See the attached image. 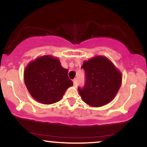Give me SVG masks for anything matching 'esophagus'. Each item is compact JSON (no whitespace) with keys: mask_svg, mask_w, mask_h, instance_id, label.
<instances>
[{"mask_svg":"<svg viewBox=\"0 0 147 147\" xmlns=\"http://www.w3.org/2000/svg\"><path fill=\"white\" fill-rule=\"evenodd\" d=\"M77 83H78V82H77V79H75L73 80V84L75 86H77Z\"/></svg>","mask_w":147,"mask_h":147,"instance_id":"1","label":"esophagus"}]
</instances>
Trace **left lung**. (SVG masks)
Listing matches in <instances>:
<instances>
[{
  "mask_svg": "<svg viewBox=\"0 0 147 147\" xmlns=\"http://www.w3.org/2000/svg\"><path fill=\"white\" fill-rule=\"evenodd\" d=\"M86 84L78 88L82 100L92 107H101L110 103L119 90L122 72L105 56H95L84 61Z\"/></svg>",
  "mask_w": 147,
  "mask_h": 147,
  "instance_id": "1",
  "label": "left lung"
}]
</instances>
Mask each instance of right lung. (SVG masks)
I'll use <instances>...</instances> for the list:
<instances>
[{
	"label": "right lung",
	"mask_w": 147,
	"mask_h": 147,
	"mask_svg": "<svg viewBox=\"0 0 147 147\" xmlns=\"http://www.w3.org/2000/svg\"><path fill=\"white\" fill-rule=\"evenodd\" d=\"M68 73L57 57L43 55L26 65L23 77L28 92L35 100L52 104L61 100L67 89L73 86Z\"/></svg>",
	"instance_id": "right-lung-1"
}]
</instances>
